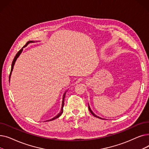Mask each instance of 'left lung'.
<instances>
[{"mask_svg": "<svg viewBox=\"0 0 149 149\" xmlns=\"http://www.w3.org/2000/svg\"><path fill=\"white\" fill-rule=\"evenodd\" d=\"M88 107H89V111H90V112L93 115V116H95V117H97V118H100V119H102V118H100V117H99V116H97L96 115H95L94 113H93V112L91 111V108H90V107H89V105H88Z\"/></svg>", "mask_w": 149, "mask_h": 149, "instance_id": "obj_1", "label": "left lung"}]
</instances>
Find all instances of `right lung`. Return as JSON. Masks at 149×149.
<instances>
[{
    "label": "right lung",
    "mask_w": 149,
    "mask_h": 149,
    "mask_svg": "<svg viewBox=\"0 0 149 149\" xmlns=\"http://www.w3.org/2000/svg\"><path fill=\"white\" fill-rule=\"evenodd\" d=\"M31 42H33L32 41H29V42H28L27 43H26V44L23 46V47H25L28 43H31ZM22 50H23V49L22 48L21 49H20L19 51H18V52L16 54V55H15V56L14 57V59H13V62H12V65H11V72H10V77H9V79L10 80V77H11V72H12V70H13V67H14V63H15V60H17V58H18V57L20 56V54H21V52H22ZM65 94H66V93H65V94H64V95H63V101H62V107H61V111H60V112L57 115V116H56L55 117H54L53 118H52L51 120H48L47 121H52L53 120H55V119H56V118H58V117L62 114V113H63V106H64V102H65Z\"/></svg>",
    "instance_id": "obj_1"
}]
</instances>
